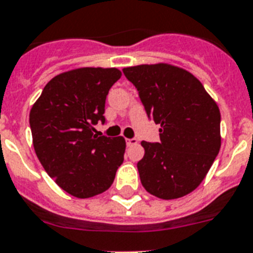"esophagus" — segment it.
Listing matches in <instances>:
<instances>
[{"instance_id": "esophagus-1", "label": "esophagus", "mask_w": 253, "mask_h": 253, "mask_svg": "<svg viewBox=\"0 0 253 253\" xmlns=\"http://www.w3.org/2000/svg\"><path fill=\"white\" fill-rule=\"evenodd\" d=\"M137 145V139L136 138H128L126 139V146H134Z\"/></svg>"}]
</instances>
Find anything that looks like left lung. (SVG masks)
<instances>
[{
  "label": "left lung",
  "instance_id": "8db88e82",
  "mask_svg": "<svg viewBox=\"0 0 253 253\" xmlns=\"http://www.w3.org/2000/svg\"><path fill=\"white\" fill-rule=\"evenodd\" d=\"M146 114L161 125V142L142 141L139 179L150 195L173 200L205 179L221 149V112L192 73L165 62L129 66Z\"/></svg>",
  "mask_w": 253,
  "mask_h": 253
}]
</instances>
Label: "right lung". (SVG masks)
Wrapping results in <instances>:
<instances>
[{"label":"right lung","instance_id":"add662e5","mask_svg":"<svg viewBox=\"0 0 253 253\" xmlns=\"http://www.w3.org/2000/svg\"><path fill=\"white\" fill-rule=\"evenodd\" d=\"M121 72L78 68L53 77L30 111L34 149L58 187L78 199L106 192L124 161L123 137L98 136L104 106Z\"/></svg>","mask_w":253,"mask_h":253}]
</instances>
